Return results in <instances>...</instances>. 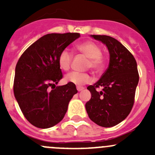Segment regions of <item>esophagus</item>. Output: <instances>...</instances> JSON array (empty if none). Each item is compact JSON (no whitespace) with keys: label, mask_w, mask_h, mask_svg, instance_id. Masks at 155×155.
<instances>
[{"label":"esophagus","mask_w":155,"mask_h":155,"mask_svg":"<svg viewBox=\"0 0 155 155\" xmlns=\"http://www.w3.org/2000/svg\"><path fill=\"white\" fill-rule=\"evenodd\" d=\"M76 88H77L78 91H83L84 89H85V87H81V86H77V87H76Z\"/></svg>","instance_id":"1"}]
</instances>
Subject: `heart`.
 Masks as SVG:
<instances>
[{"mask_svg":"<svg viewBox=\"0 0 155 155\" xmlns=\"http://www.w3.org/2000/svg\"><path fill=\"white\" fill-rule=\"evenodd\" d=\"M76 49L87 58L85 68H91L94 73H101L104 69V58L102 48L93 41H86L76 46ZM73 56L68 49L61 51L58 56V64L61 69L68 71L71 68ZM65 80L76 85H83L91 82L92 79L87 73L72 72L65 76Z\"/></svg>","mask_w":155,"mask_h":155,"instance_id":"1","label":"heart"}]
</instances>
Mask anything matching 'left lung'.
Listing matches in <instances>:
<instances>
[{"mask_svg": "<svg viewBox=\"0 0 155 155\" xmlns=\"http://www.w3.org/2000/svg\"><path fill=\"white\" fill-rule=\"evenodd\" d=\"M91 37L107 46L109 64L101 79L87 87L91 98L85 104V109L92 121L111 127L125 119L134 106L140 78L137 64L129 50L113 37ZM97 87H102V91L97 92Z\"/></svg>", "mask_w": 155, "mask_h": 155, "instance_id": "left-lung-1", "label": "left lung"}]
</instances>
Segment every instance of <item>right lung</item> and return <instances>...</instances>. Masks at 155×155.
<instances>
[{
  "instance_id": "obj_1",
  "label": "right lung",
  "mask_w": 155,
  "mask_h": 155,
  "mask_svg": "<svg viewBox=\"0 0 155 155\" xmlns=\"http://www.w3.org/2000/svg\"><path fill=\"white\" fill-rule=\"evenodd\" d=\"M79 37V33L46 34L31 45L17 62L14 95L26 119L37 127L48 128L60 122L77 93L73 83L56 85L63 77L59 54Z\"/></svg>"
}]
</instances>
